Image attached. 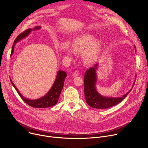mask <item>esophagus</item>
I'll use <instances>...</instances> for the list:
<instances>
[{
  "instance_id": "1",
  "label": "esophagus",
  "mask_w": 148,
  "mask_h": 148,
  "mask_svg": "<svg viewBox=\"0 0 148 148\" xmlns=\"http://www.w3.org/2000/svg\"><path fill=\"white\" fill-rule=\"evenodd\" d=\"M78 74H79L78 71H74V73H73V76H74V77H77V76L78 75Z\"/></svg>"
}]
</instances>
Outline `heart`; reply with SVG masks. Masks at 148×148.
Wrapping results in <instances>:
<instances>
[{
	"mask_svg": "<svg viewBox=\"0 0 148 148\" xmlns=\"http://www.w3.org/2000/svg\"><path fill=\"white\" fill-rule=\"evenodd\" d=\"M102 47V41L95 40V37L89 34H83L75 38L71 43V47L65 45L62 47L68 56L75 53H83L82 58L86 63L93 62L100 54Z\"/></svg>",
	"mask_w": 148,
	"mask_h": 148,
	"instance_id": "1",
	"label": "heart"
}]
</instances>
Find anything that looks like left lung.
Here are the masks:
<instances>
[{"label":"left lung","instance_id":"8db88e82","mask_svg":"<svg viewBox=\"0 0 148 148\" xmlns=\"http://www.w3.org/2000/svg\"><path fill=\"white\" fill-rule=\"evenodd\" d=\"M134 47L136 51L135 46ZM98 66V64L97 63L93 67L90 68L84 75V94H85L86 102L89 106L97 109H106L115 106L126 98L132 90L136 78L132 88L122 97L118 98L103 97L98 93L95 87L97 80L96 70L97 69ZM135 77H136L135 76Z\"/></svg>","mask_w":148,"mask_h":148}]
</instances>
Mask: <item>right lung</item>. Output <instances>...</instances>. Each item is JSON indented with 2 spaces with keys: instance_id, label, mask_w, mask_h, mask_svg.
<instances>
[{
  "instance_id": "add662e5",
  "label": "right lung",
  "mask_w": 148,
  "mask_h": 148,
  "mask_svg": "<svg viewBox=\"0 0 148 148\" xmlns=\"http://www.w3.org/2000/svg\"><path fill=\"white\" fill-rule=\"evenodd\" d=\"M40 29H41L40 26H36L33 29H28L26 30L24 32L20 34L17 37V38L15 39L14 43L13 44L12 52H11V56L13 54V53L14 52V46L16 44V43H17V42H18L21 40L23 39L24 38L26 37L27 36H29L32 31L39 30ZM66 77H67L66 72L61 71V70L58 71L57 72V74L55 81L53 84V86L49 90V91L43 97H42L38 99H30L24 97L22 94L20 93V92L17 90V88H16L14 84L13 83L11 79H10V82L13 85V86L14 87V88L17 91V93L18 94L20 97L22 98V99L27 104H28L29 105H30V106L34 107V108H46L52 107L57 103V102L58 101V98L60 97V95L61 94V92L62 91L63 86H64V82L65 78H66Z\"/></svg>"
}]
</instances>
